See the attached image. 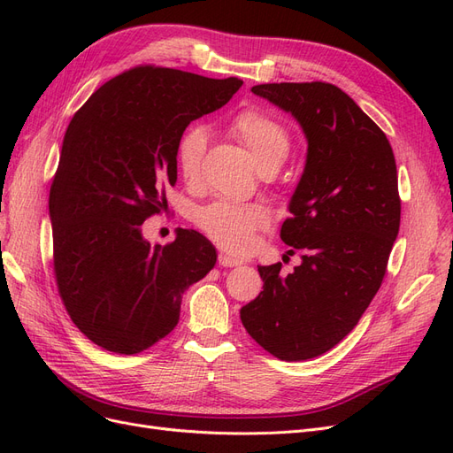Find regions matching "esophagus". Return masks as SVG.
Here are the masks:
<instances>
[{"instance_id":"34e87169","label":"esophagus","mask_w":453,"mask_h":453,"mask_svg":"<svg viewBox=\"0 0 453 453\" xmlns=\"http://www.w3.org/2000/svg\"><path fill=\"white\" fill-rule=\"evenodd\" d=\"M243 260L242 258H236V257H232V255H228V253H225V251H221L219 253V265L221 266H238V265H242Z\"/></svg>"}]
</instances>
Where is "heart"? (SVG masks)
<instances>
[{"mask_svg":"<svg viewBox=\"0 0 453 453\" xmlns=\"http://www.w3.org/2000/svg\"><path fill=\"white\" fill-rule=\"evenodd\" d=\"M232 134L248 147L258 170L266 166H281L289 157L291 135L280 120L248 109L230 125ZM208 147V132L202 127H190L177 145V166L183 180L195 183L198 180L202 158ZM268 211L260 203H238L219 200L205 205L196 213V225L221 248L245 253L253 248L258 228L266 226Z\"/></svg>","mask_w":453,"mask_h":453,"instance_id":"heart-1","label":"heart"}]
</instances>
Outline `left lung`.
I'll return each instance as SVG.
<instances>
[{"label": "left lung", "instance_id": "8db88e82", "mask_svg": "<svg viewBox=\"0 0 453 453\" xmlns=\"http://www.w3.org/2000/svg\"><path fill=\"white\" fill-rule=\"evenodd\" d=\"M308 143L281 240L303 251L287 276L258 266L265 285L240 310L245 331L281 361H306L344 340L372 303L401 225L393 149L376 122L328 83L257 85Z\"/></svg>", "mask_w": 453, "mask_h": 453}]
</instances>
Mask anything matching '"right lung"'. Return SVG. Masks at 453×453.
Listing matches in <instances>:
<instances>
[{"mask_svg":"<svg viewBox=\"0 0 453 453\" xmlns=\"http://www.w3.org/2000/svg\"><path fill=\"white\" fill-rule=\"evenodd\" d=\"M242 85L140 65L102 85L67 127L49 196L54 276L72 321L100 348L134 355L170 334L183 293L215 266L200 232L177 228L160 245L142 225L168 210L185 128Z\"/></svg>","mask_w":453,"mask_h":453,"instance_id":"right-lung-1","label":"right lung"}]
</instances>
